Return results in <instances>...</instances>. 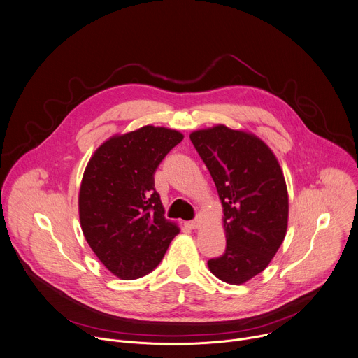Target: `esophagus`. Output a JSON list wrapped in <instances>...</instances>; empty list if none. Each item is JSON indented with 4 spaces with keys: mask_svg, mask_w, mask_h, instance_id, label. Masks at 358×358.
I'll use <instances>...</instances> for the list:
<instances>
[{
    "mask_svg": "<svg viewBox=\"0 0 358 358\" xmlns=\"http://www.w3.org/2000/svg\"><path fill=\"white\" fill-rule=\"evenodd\" d=\"M190 229H199L201 227V220L196 219V220H192V222H187L186 223Z\"/></svg>",
    "mask_w": 358,
    "mask_h": 358,
    "instance_id": "esophagus-1",
    "label": "esophagus"
}]
</instances>
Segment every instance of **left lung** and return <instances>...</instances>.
I'll return each instance as SVG.
<instances>
[{
    "label": "left lung",
    "mask_w": 358,
    "mask_h": 358,
    "mask_svg": "<svg viewBox=\"0 0 358 358\" xmlns=\"http://www.w3.org/2000/svg\"><path fill=\"white\" fill-rule=\"evenodd\" d=\"M190 141L223 206L226 250L208 262L209 270L224 283L243 285L268 266L285 241L289 194L283 171L250 132L216 125L192 132Z\"/></svg>",
    "instance_id": "obj_1"
}]
</instances>
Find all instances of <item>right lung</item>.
Instances as JSON below:
<instances>
[{
  "mask_svg": "<svg viewBox=\"0 0 358 358\" xmlns=\"http://www.w3.org/2000/svg\"><path fill=\"white\" fill-rule=\"evenodd\" d=\"M183 135L146 125L115 135L92 155L79 189V220L101 263L122 280L150 273L165 256L176 223L165 219L153 175Z\"/></svg>",
  "mask_w": 358,
  "mask_h": 358,
  "instance_id": "add662e5",
  "label": "right lung"
}]
</instances>
